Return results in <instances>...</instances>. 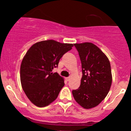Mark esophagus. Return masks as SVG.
I'll return each instance as SVG.
<instances>
[{
	"label": "esophagus",
	"instance_id": "obj_1",
	"mask_svg": "<svg viewBox=\"0 0 131 131\" xmlns=\"http://www.w3.org/2000/svg\"><path fill=\"white\" fill-rule=\"evenodd\" d=\"M65 79H66V80H67V81H69L70 80V79H71V77H67V78H66Z\"/></svg>",
	"mask_w": 131,
	"mask_h": 131
}]
</instances>
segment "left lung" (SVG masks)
<instances>
[{
    "label": "left lung",
    "instance_id": "1",
    "mask_svg": "<svg viewBox=\"0 0 131 131\" xmlns=\"http://www.w3.org/2000/svg\"><path fill=\"white\" fill-rule=\"evenodd\" d=\"M82 65L81 85L73 90L74 99L85 109L97 106L107 95L112 82L108 58L94 43H74Z\"/></svg>",
    "mask_w": 131,
    "mask_h": 131
}]
</instances>
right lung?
Segmentation results:
<instances>
[{
    "label": "right lung",
    "mask_w": 131,
    "mask_h": 131,
    "mask_svg": "<svg viewBox=\"0 0 131 131\" xmlns=\"http://www.w3.org/2000/svg\"><path fill=\"white\" fill-rule=\"evenodd\" d=\"M72 47V43L43 40L34 43L26 52L21 64V84L28 98L36 106L44 107L57 98L64 85V79L52 70Z\"/></svg>",
    "instance_id": "obj_1"
}]
</instances>
